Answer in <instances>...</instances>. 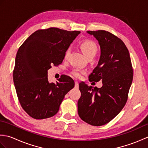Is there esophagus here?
<instances>
[{"label":"esophagus","instance_id":"obj_1","mask_svg":"<svg viewBox=\"0 0 148 148\" xmlns=\"http://www.w3.org/2000/svg\"><path fill=\"white\" fill-rule=\"evenodd\" d=\"M75 88H79V83H78L77 81L75 82Z\"/></svg>","mask_w":148,"mask_h":148}]
</instances>
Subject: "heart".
I'll return each mask as SVG.
<instances>
[{
    "label": "heart",
    "mask_w": 148,
    "mask_h": 148,
    "mask_svg": "<svg viewBox=\"0 0 148 148\" xmlns=\"http://www.w3.org/2000/svg\"><path fill=\"white\" fill-rule=\"evenodd\" d=\"M81 49L82 50L83 53L86 56V58L90 57V56H95L97 51H98V48H97V46L96 44L93 42L92 40H84L83 42H81ZM70 54V49H67V51L65 52V57L67 58L68 56ZM72 74L73 75V76L76 78H80L82 76V72L80 71L78 69H76V70H74L72 72Z\"/></svg>",
    "instance_id": "b5f03b06"
}]
</instances>
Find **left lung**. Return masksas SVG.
I'll return each instance as SVG.
<instances>
[{"instance_id": "8db88e82", "label": "left lung", "mask_w": 148, "mask_h": 148, "mask_svg": "<svg viewBox=\"0 0 148 148\" xmlns=\"http://www.w3.org/2000/svg\"><path fill=\"white\" fill-rule=\"evenodd\" d=\"M98 40L100 57L89 81H102L101 88L79 83L77 111L81 119L93 126L106 125L117 116L127 101L133 79L129 51L124 42L108 31H87Z\"/></svg>"}]
</instances>
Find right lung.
<instances>
[{"label": "right lung", "instance_id": "obj_1", "mask_svg": "<svg viewBox=\"0 0 148 148\" xmlns=\"http://www.w3.org/2000/svg\"><path fill=\"white\" fill-rule=\"evenodd\" d=\"M80 34L51 27L38 30L19 48L15 58L13 81L21 106L36 119L58 112L65 95L74 86L71 77L63 75L49 83L48 71L63 62L69 46Z\"/></svg>", "mask_w": 148, "mask_h": 148}]
</instances>
